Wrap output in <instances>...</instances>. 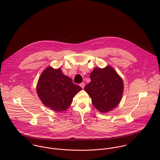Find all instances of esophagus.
<instances>
[{
	"label": "esophagus",
	"instance_id": "1",
	"mask_svg": "<svg viewBox=\"0 0 160 160\" xmlns=\"http://www.w3.org/2000/svg\"><path fill=\"white\" fill-rule=\"evenodd\" d=\"M85 85V83H83V82H82V83H81L80 84V86L82 88H84Z\"/></svg>",
	"mask_w": 160,
	"mask_h": 160
}]
</instances>
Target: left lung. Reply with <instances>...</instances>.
<instances>
[{
  "instance_id": "1",
  "label": "left lung",
  "mask_w": 160,
  "mask_h": 160,
  "mask_svg": "<svg viewBox=\"0 0 160 160\" xmlns=\"http://www.w3.org/2000/svg\"><path fill=\"white\" fill-rule=\"evenodd\" d=\"M91 81L84 90L94 106L101 112H108L120 104L123 92L122 78L110 65L95 68L90 75Z\"/></svg>"
}]
</instances>
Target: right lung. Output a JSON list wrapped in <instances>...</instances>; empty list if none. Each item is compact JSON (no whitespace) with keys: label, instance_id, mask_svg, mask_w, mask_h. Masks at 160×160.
<instances>
[{"label":"right lung","instance_id":"add662e5","mask_svg":"<svg viewBox=\"0 0 160 160\" xmlns=\"http://www.w3.org/2000/svg\"><path fill=\"white\" fill-rule=\"evenodd\" d=\"M82 89L73 83L72 78L64 75L60 68L54 69L51 66L43 71L37 85V92L42 102L58 112L68 109Z\"/></svg>","mask_w":160,"mask_h":160}]
</instances>
